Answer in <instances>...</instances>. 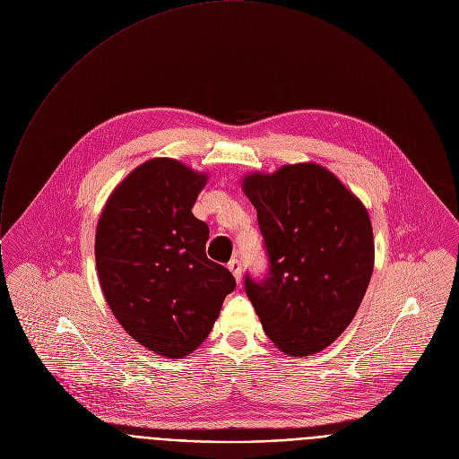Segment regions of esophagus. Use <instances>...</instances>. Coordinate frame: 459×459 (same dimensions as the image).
<instances>
[{
	"label": "esophagus",
	"instance_id": "34e87169",
	"mask_svg": "<svg viewBox=\"0 0 459 459\" xmlns=\"http://www.w3.org/2000/svg\"><path fill=\"white\" fill-rule=\"evenodd\" d=\"M229 270L232 272V275H234L236 281L239 282V281H241V263H239L238 259H232V261L229 263Z\"/></svg>",
	"mask_w": 459,
	"mask_h": 459
}]
</instances>
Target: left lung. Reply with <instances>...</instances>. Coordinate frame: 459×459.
Wrapping results in <instances>:
<instances>
[{
  "label": "left lung",
  "instance_id": "left-lung-1",
  "mask_svg": "<svg viewBox=\"0 0 459 459\" xmlns=\"http://www.w3.org/2000/svg\"><path fill=\"white\" fill-rule=\"evenodd\" d=\"M243 191L270 264L264 279L245 277L266 336L293 358L327 349L351 325L374 272L367 207L316 162L250 173Z\"/></svg>",
  "mask_w": 459,
  "mask_h": 459
}]
</instances>
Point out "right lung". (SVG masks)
<instances>
[{"instance_id":"add662e5","label":"right lung","mask_w":459,"mask_h":459,"mask_svg":"<svg viewBox=\"0 0 459 459\" xmlns=\"http://www.w3.org/2000/svg\"><path fill=\"white\" fill-rule=\"evenodd\" d=\"M205 173L168 159L137 166L96 227V270L121 327L148 351L184 358L209 336L232 273L205 255L209 227L191 209Z\"/></svg>"}]
</instances>
